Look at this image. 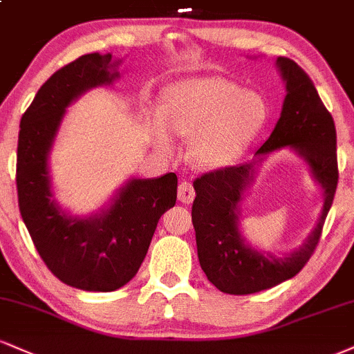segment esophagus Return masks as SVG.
Wrapping results in <instances>:
<instances>
[{"mask_svg":"<svg viewBox=\"0 0 354 354\" xmlns=\"http://www.w3.org/2000/svg\"><path fill=\"white\" fill-rule=\"evenodd\" d=\"M194 196H196L194 188L189 181H183L181 185L178 186V199H180L181 203H185V204L193 203Z\"/></svg>","mask_w":354,"mask_h":354,"instance_id":"esophagus-1","label":"esophagus"}]
</instances>
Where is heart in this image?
I'll return each mask as SVG.
<instances>
[{"instance_id": "obj_1", "label": "heart", "mask_w": 354, "mask_h": 354, "mask_svg": "<svg viewBox=\"0 0 354 354\" xmlns=\"http://www.w3.org/2000/svg\"><path fill=\"white\" fill-rule=\"evenodd\" d=\"M267 109L255 92L239 91L221 77H194L168 87L161 97L153 136L161 150L173 147L171 133L193 136L189 155L204 168L225 165L266 120Z\"/></svg>"}]
</instances>
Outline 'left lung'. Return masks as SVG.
Masks as SVG:
<instances>
[{
  "label": "left lung",
  "instance_id": "obj_1",
  "mask_svg": "<svg viewBox=\"0 0 354 354\" xmlns=\"http://www.w3.org/2000/svg\"><path fill=\"white\" fill-rule=\"evenodd\" d=\"M287 82L282 113L269 140L255 151V160L239 166H224L194 180L193 225L201 269L207 280L229 295H249L295 277L310 261L338 185L336 129L331 113L318 95L308 74L288 57L277 59ZM290 146L306 158L322 185L326 203L317 227L304 245L285 258H274L245 244L239 232V203L252 180L253 166L267 152Z\"/></svg>",
  "mask_w": 354,
  "mask_h": 354
}]
</instances>
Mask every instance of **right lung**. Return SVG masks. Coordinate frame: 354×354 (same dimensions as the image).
I'll return each instance as SVG.
<instances>
[{
  "label": "right lung",
  "instance_id": "right-lung-1",
  "mask_svg": "<svg viewBox=\"0 0 354 354\" xmlns=\"http://www.w3.org/2000/svg\"><path fill=\"white\" fill-rule=\"evenodd\" d=\"M112 54H85L55 71L23 113L16 185L19 212L34 247L64 283L87 292H113L133 279L156 224L176 203L178 178L131 180L112 206L88 219L71 218L50 193L48 155L64 110L80 93L118 77Z\"/></svg>",
  "mask_w": 354,
  "mask_h": 354
}]
</instances>
